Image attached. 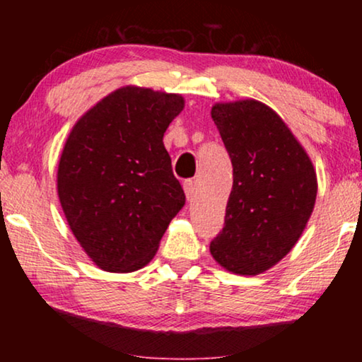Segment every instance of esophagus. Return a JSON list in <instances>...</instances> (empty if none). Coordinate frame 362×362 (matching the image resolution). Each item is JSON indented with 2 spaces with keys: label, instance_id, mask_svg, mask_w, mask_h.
I'll return each instance as SVG.
<instances>
[{
  "label": "esophagus",
  "instance_id": "esophagus-1",
  "mask_svg": "<svg viewBox=\"0 0 362 362\" xmlns=\"http://www.w3.org/2000/svg\"><path fill=\"white\" fill-rule=\"evenodd\" d=\"M182 187H185L187 201H191L192 197H194V181H192V180L185 181V185H182Z\"/></svg>",
  "mask_w": 362,
  "mask_h": 362
}]
</instances>
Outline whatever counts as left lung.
Segmentation results:
<instances>
[{"label": "left lung", "mask_w": 362, "mask_h": 362, "mask_svg": "<svg viewBox=\"0 0 362 362\" xmlns=\"http://www.w3.org/2000/svg\"><path fill=\"white\" fill-rule=\"evenodd\" d=\"M211 117L234 168L224 229L211 255L237 275L279 264L303 234L318 181L308 153L279 113L254 98L214 103Z\"/></svg>", "instance_id": "1"}]
</instances>
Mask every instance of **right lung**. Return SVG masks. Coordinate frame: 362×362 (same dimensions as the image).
Wrapping results in <instances>:
<instances>
[{"label": "right lung", "mask_w": 362, "mask_h": 362, "mask_svg": "<svg viewBox=\"0 0 362 362\" xmlns=\"http://www.w3.org/2000/svg\"><path fill=\"white\" fill-rule=\"evenodd\" d=\"M185 108L180 93L120 87L78 118L57 168V194L98 269L128 274L155 257L185 191L163 136Z\"/></svg>", "instance_id": "obj_1"}]
</instances>
